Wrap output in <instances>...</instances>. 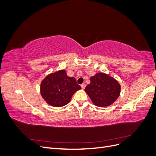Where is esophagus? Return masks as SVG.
Masks as SVG:
<instances>
[{
	"instance_id": "1",
	"label": "esophagus",
	"mask_w": 156,
	"mask_h": 156,
	"mask_svg": "<svg viewBox=\"0 0 156 156\" xmlns=\"http://www.w3.org/2000/svg\"><path fill=\"white\" fill-rule=\"evenodd\" d=\"M81 87L82 89H84V88H85V87H86V84L83 83V84H81Z\"/></svg>"
}]
</instances>
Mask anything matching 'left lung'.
<instances>
[{
    "mask_svg": "<svg viewBox=\"0 0 156 156\" xmlns=\"http://www.w3.org/2000/svg\"><path fill=\"white\" fill-rule=\"evenodd\" d=\"M90 83L84 89L95 105L109 106L120 94V85L116 79L104 73H97L90 77Z\"/></svg>",
    "mask_w": 156,
    "mask_h": 156,
    "instance_id": "left-lung-1",
    "label": "left lung"
}]
</instances>
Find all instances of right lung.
<instances>
[{
	"label": "right lung",
	"instance_id": "right-lung-1",
	"mask_svg": "<svg viewBox=\"0 0 156 156\" xmlns=\"http://www.w3.org/2000/svg\"><path fill=\"white\" fill-rule=\"evenodd\" d=\"M81 88L75 79L68 77L62 69L45 77L41 83L40 93L49 105L60 107L67 105L75 92Z\"/></svg>",
	"mask_w": 156,
	"mask_h": 156
}]
</instances>
